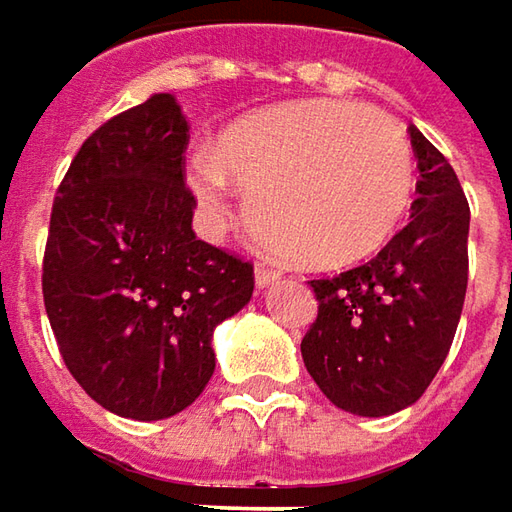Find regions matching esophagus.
Segmentation results:
<instances>
[{
	"mask_svg": "<svg viewBox=\"0 0 512 512\" xmlns=\"http://www.w3.org/2000/svg\"><path fill=\"white\" fill-rule=\"evenodd\" d=\"M275 280H280L278 269H272L269 263H257V266H255L257 289H266V286H272Z\"/></svg>",
	"mask_w": 512,
	"mask_h": 512,
	"instance_id": "34e87169",
	"label": "esophagus"
}]
</instances>
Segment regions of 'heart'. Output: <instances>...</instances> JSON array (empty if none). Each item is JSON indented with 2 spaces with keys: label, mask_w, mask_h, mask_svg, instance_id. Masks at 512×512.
<instances>
[{
  "label": "heart",
  "mask_w": 512,
  "mask_h": 512,
  "mask_svg": "<svg viewBox=\"0 0 512 512\" xmlns=\"http://www.w3.org/2000/svg\"><path fill=\"white\" fill-rule=\"evenodd\" d=\"M189 186L223 226L237 186L280 255L338 269L375 255L410 209L415 160L392 117L349 100H298L229 125L189 163Z\"/></svg>",
  "instance_id": "1"
}]
</instances>
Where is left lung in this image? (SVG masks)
<instances>
[{
    "instance_id": "8db88e82",
    "label": "left lung",
    "mask_w": 512,
    "mask_h": 512,
    "mask_svg": "<svg viewBox=\"0 0 512 512\" xmlns=\"http://www.w3.org/2000/svg\"><path fill=\"white\" fill-rule=\"evenodd\" d=\"M410 140L421 171L410 223L369 263L309 280L318 318L300 355L323 395L352 415H392L424 395L456 338L467 292V197L415 125Z\"/></svg>"
}]
</instances>
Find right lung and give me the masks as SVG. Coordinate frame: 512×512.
<instances>
[{
    "label": "right lung",
    "instance_id": "obj_1",
    "mask_svg": "<svg viewBox=\"0 0 512 512\" xmlns=\"http://www.w3.org/2000/svg\"><path fill=\"white\" fill-rule=\"evenodd\" d=\"M189 123L154 94L102 123L54 197L42 298L59 355L100 407L134 421L186 410L214 372V326L255 269L197 240L186 189Z\"/></svg>",
    "mask_w": 512,
    "mask_h": 512
}]
</instances>
